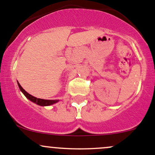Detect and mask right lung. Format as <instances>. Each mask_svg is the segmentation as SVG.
<instances>
[{
    "label": "right lung",
    "mask_w": 155,
    "mask_h": 155,
    "mask_svg": "<svg viewBox=\"0 0 155 155\" xmlns=\"http://www.w3.org/2000/svg\"><path fill=\"white\" fill-rule=\"evenodd\" d=\"M17 84H18V86H19V89H20V91L23 93L24 95H25V97L28 99V100H30L31 101H32L33 103L39 105V106H43V107L50 106V105L54 104H56L59 101V100H45V99L37 98V97H34V96H32V95H31L30 94H28L27 91H25V90L22 88V87L19 85V83L18 82H17Z\"/></svg>",
    "instance_id": "add662e5"
}]
</instances>
